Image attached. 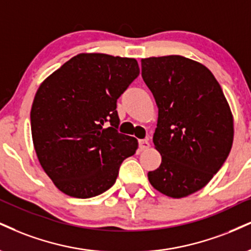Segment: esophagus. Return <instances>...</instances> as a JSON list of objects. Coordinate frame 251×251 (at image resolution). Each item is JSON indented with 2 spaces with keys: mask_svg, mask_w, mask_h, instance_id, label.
<instances>
[{
  "mask_svg": "<svg viewBox=\"0 0 251 251\" xmlns=\"http://www.w3.org/2000/svg\"><path fill=\"white\" fill-rule=\"evenodd\" d=\"M150 146V143L147 139H141V140H139V150L140 151H145L146 149H149Z\"/></svg>",
  "mask_w": 251,
  "mask_h": 251,
  "instance_id": "1",
  "label": "esophagus"
}]
</instances>
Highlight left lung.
<instances>
[{"label":"left lung","instance_id":"left-lung-1","mask_svg":"<svg viewBox=\"0 0 251 251\" xmlns=\"http://www.w3.org/2000/svg\"><path fill=\"white\" fill-rule=\"evenodd\" d=\"M141 76L159 108L153 135L161 164L149 172L156 191L185 198L200 191L227 160L234 119L219 81L182 56L141 59Z\"/></svg>","mask_w":251,"mask_h":251}]
</instances>
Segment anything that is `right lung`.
Segmentation results:
<instances>
[{"mask_svg": "<svg viewBox=\"0 0 251 251\" xmlns=\"http://www.w3.org/2000/svg\"><path fill=\"white\" fill-rule=\"evenodd\" d=\"M139 72L134 58L79 53L38 87L30 112L32 141L60 192L78 199L106 192L135 153L137 139L118 132L116 108Z\"/></svg>", "mask_w": 251, "mask_h": 251, "instance_id": "add662e5", "label": "right lung"}]
</instances>
